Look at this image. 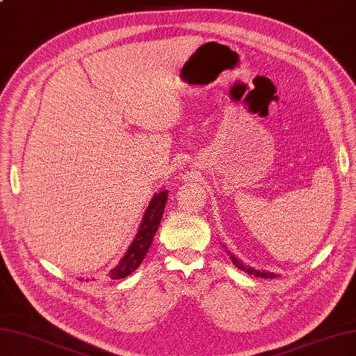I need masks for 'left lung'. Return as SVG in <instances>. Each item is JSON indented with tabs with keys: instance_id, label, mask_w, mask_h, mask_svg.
I'll return each mask as SVG.
<instances>
[{
	"instance_id": "8db88e82",
	"label": "left lung",
	"mask_w": 356,
	"mask_h": 356,
	"mask_svg": "<svg viewBox=\"0 0 356 356\" xmlns=\"http://www.w3.org/2000/svg\"><path fill=\"white\" fill-rule=\"evenodd\" d=\"M223 248H225V245H222ZM226 252L229 254V257H231V260H232V263L236 264V268H238V269H241V270H245V272H248L249 275H255V277H263V278H275V274L274 272H268V270H259V269H254V268H246L243 263H241L236 255L234 254H231L228 249H226Z\"/></svg>"
}]
</instances>
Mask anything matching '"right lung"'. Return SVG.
<instances>
[{
	"instance_id": "1",
	"label": "right lung",
	"mask_w": 356,
	"mask_h": 356,
	"mask_svg": "<svg viewBox=\"0 0 356 356\" xmlns=\"http://www.w3.org/2000/svg\"><path fill=\"white\" fill-rule=\"evenodd\" d=\"M166 200H168V190H161L153 195L148 208L145 209V214L142 217L138 234H136V237L133 238L131 245L128 246L127 252L122 259H120V261L110 270L108 275L111 280L125 278L140 266V263L145 259L151 243H153L154 234L157 232L159 225H161Z\"/></svg>"
}]
</instances>
